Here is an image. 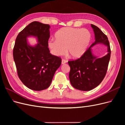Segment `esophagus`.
Returning <instances> with one entry per match:
<instances>
[{
	"instance_id": "1",
	"label": "esophagus",
	"mask_w": 125,
	"mask_h": 125,
	"mask_svg": "<svg viewBox=\"0 0 125 125\" xmlns=\"http://www.w3.org/2000/svg\"><path fill=\"white\" fill-rule=\"evenodd\" d=\"M66 62H67V61L65 59H62V64H64V63H65Z\"/></svg>"
}]
</instances>
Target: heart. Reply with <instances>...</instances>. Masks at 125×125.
Wrapping results in <instances>:
<instances>
[{
  "mask_svg": "<svg viewBox=\"0 0 125 125\" xmlns=\"http://www.w3.org/2000/svg\"><path fill=\"white\" fill-rule=\"evenodd\" d=\"M56 39L48 41L52 53L60 56L67 52L71 57H80L84 54L90 43L91 35L86 29L63 28L55 34Z\"/></svg>",
  "mask_w": 125,
  "mask_h": 125,
  "instance_id": "obj_1",
  "label": "heart"
}]
</instances>
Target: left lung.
Returning a JSON list of instances; mask_svg holds the SVG:
<instances>
[{
    "label": "left lung",
    "mask_w": 125,
    "mask_h": 125,
    "mask_svg": "<svg viewBox=\"0 0 125 125\" xmlns=\"http://www.w3.org/2000/svg\"><path fill=\"white\" fill-rule=\"evenodd\" d=\"M95 34V41L80 58L69 60L70 67L69 79L75 89L81 91H90L99 85L106 74L111 57V48L107 36L97 26L91 24ZM102 43L108 47V54L102 58L93 55L90 47L96 43Z\"/></svg>",
    "instance_id": "1"
}]
</instances>
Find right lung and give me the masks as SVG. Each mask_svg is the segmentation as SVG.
<instances>
[{
	"instance_id": "obj_1",
	"label": "right lung",
	"mask_w": 125,
	"mask_h": 125,
	"mask_svg": "<svg viewBox=\"0 0 125 125\" xmlns=\"http://www.w3.org/2000/svg\"><path fill=\"white\" fill-rule=\"evenodd\" d=\"M50 28L48 24L31 22L18 34L13 47L18 77L26 87L34 91L48 88L62 63L61 58L51 54L48 47ZM29 36L37 37L39 43L35 47L27 44L26 37Z\"/></svg>"
}]
</instances>
